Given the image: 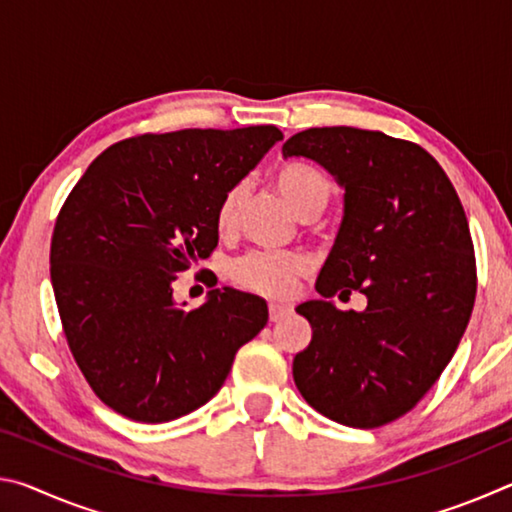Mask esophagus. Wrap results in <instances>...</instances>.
<instances>
[{"label":"esophagus","mask_w":512,"mask_h":512,"mask_svg":"<svg viewBox=\"0 0 512 512\" xmlns=\"http://www.w3.org/2000/svg\"><path fill=\"white\" fill-rule=\"evenodd\" d=\"M291 314V307L289 305H277V302H271L268 305V318L273 320V323H277V320L287 318Z\"/></svg>","instance_id":"34e87169"}]
</instances>
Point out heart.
Segmentation results:
<instances>
[{
  "instance_id": "obj_1",
  "label": "heart",
  "mask_w": 512,
  "mask_h": 512,
  "mask_svg": "<svg viewBox=\"0 0 512 512\" xmlns=\"http://www.w3.org/2000/svg\"><path fill=\"white\" fill-rule=\"evenodd\" d=\"M275 185L302 219L320 212L334 194V185L323 171L307 162H287L275 173ZM246 201V183L232 185L216 205L214 223L228 235L237 228ZM309 268L307 255L296 250H253L230 264V280L237 287L266 298H287L296 289L298 277Z\"/></svg>"
}]
</instances>
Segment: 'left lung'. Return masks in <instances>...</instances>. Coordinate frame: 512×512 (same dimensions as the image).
I'll return each mask as SVG.
<instances>
[{
	"mask_svg": "<svg viewBox=\"0 0 512 512\" xmlns=\"http://www.w3.org/2000/svg\"><path fill=\"white\" fill-rule=\"evenodd\" d=\"M345 187V216L316 280L323 300L296 309L311 341L293 359L300 395L354 429L418 404L452 361L476 298V259L461 198L443 167L409 140L350 126L307 128L282 146ZM359 290L363 312L326 298Z\"/></svg>",
	"mask_w": 512,
	"mask_h": 512,
	"instance_id": "obj_1",
	"label": "left lung"
}]
</instances>
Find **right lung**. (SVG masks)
<instances>
[{
	"label": "right lung",
	"instance_id": "1",
	"mask_svg": "<svg viewBox=\"0 0 512 512\" xmlns=\"http://www.w3.org/2000/svg\"><path fill=\"white\" fill-rule=\"evenodd\" d=\"M280 128H185L108 146L58 212L51 284L76 366L135 422H169L219 393L241 345L262 332V298L216 289L192 311L171 284L219 244L216 205Z\"/></svg>",
	"mask_w": 512,
	"mask_h": 512
}]
</instances>
